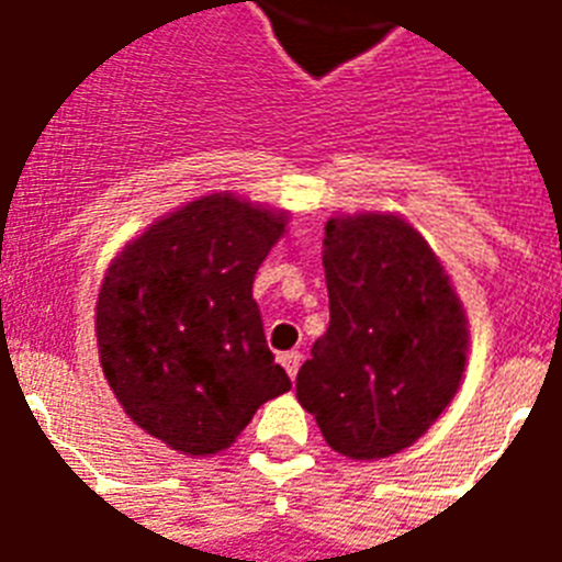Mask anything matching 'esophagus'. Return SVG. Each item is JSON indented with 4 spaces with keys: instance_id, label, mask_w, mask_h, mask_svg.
Instances as JSON below:
<instances>
[{
    "instance_id": "esophagus-1",
    "label": "esophagus",
    "mask_w": 562,
    "mask_h": 562,
    "mask_svg": "<svg viewBox=\"0 0 562 562\" xmlns=\"http://www.w3.org/2000/svg\"><path fill=\"white\" fill-rule=\"evenodd\" d=\"M300 359H303V356H300L297 350H291V352H282V356H280L282 368L289 370V375H291V379H294V375H297V370H300Z\"/></svg>"
}]
</instances>
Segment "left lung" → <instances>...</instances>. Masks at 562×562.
<instances>
[{
    "mask_svg": "<svg viewBox=\"0 0 562 562\" xmlns=\"http://www.w3.org/2000/svg\"><path fill=\"white\" fill-rule=\"evenodd\" d=\"M329 329L297 373L300 405L335 452L375 461L411 446L458 391L467 321L449 277L396 215L333 218Z\"/></svg>",
    "mask_w": 562,
    "mask_h": 562,
    "instance_id": "1",
    "label": "left lung"
}]
</instances>
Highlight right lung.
I'll list each match as a JSON object with an SVG mask.
<instances>
[{
    "instance_id": "obj_1",
    "label": "right lung",
    "mask_w": 562,
    "mask_h": 562,
    "mask_svg": "<svg viewBox=\"0 0 562 562\" xmlns=\"http://www.w3.org/2000/svg\"><path fill=\"white\" fill-rule=\"evenodd\" d=\"M282 221L210 194L151 224L108 268L101 368L127 417L178 452L227 449L262 402L291 391L254 300Z\"/></svg>"
}]
</instances>
